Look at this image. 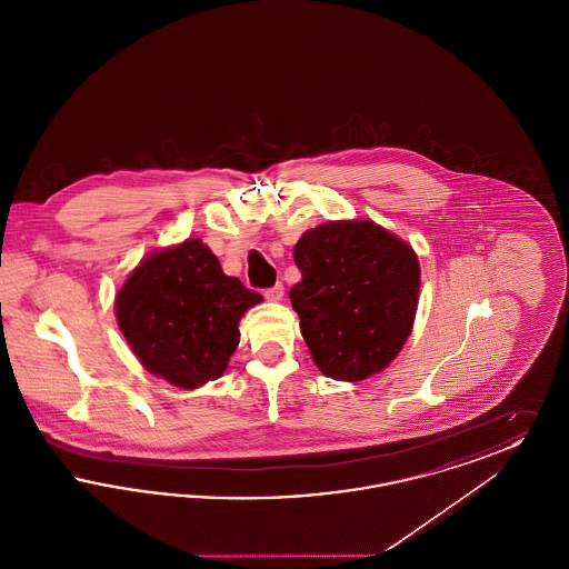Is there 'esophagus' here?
I'll use <instances>...</instances> for the list:
<instances>
[{"mask_svg": "<svg viewBox=\"0 0 569 569\" xmlns=\"http://www.w3.org/2000/svg\"><path fill=\"white\" fill-rule=\"evenodd\" d=\"M264 297H267V300H272V302L281 300V298H283V286H281V283H274L272 288H267V290H264Z\"/></svg>", "mask_w": 569, "mask_h": 569, "instance_id": "esophagus-1", "label": "esophagus"}]
</instances>
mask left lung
<instances>
[{
  "label": "left lung",
  "instance_id": "1",
  "mask_svg": "<svg viewBox=\"0 0 569 569\" xmlns=\"http://www.w3.org/2000/svg\"><path fill=\"white\" fill-rule=\"evenodd\" d=\"M295 262L290 300L320 371L360 381L390 365L418 307L413 249L373 221H330L300 237Z\"/></svg>",
  "mask_w": 569,
  "mask_h": 569
}]
</instances>
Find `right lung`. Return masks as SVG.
<instances>
[{
	"instance_id": "1",
	"label": "right lung",
	"mask_w": 569,
	"mask_h": 569,
	"mask_svg": "<svg viewBox=\"0 0 569 569\" xmlns=\"http://www.w3.org/2000/svg\"><path fill=\"white\" fill-rule=\"evenodd\" d=\"M262 297L221 271L198 239L149 256L117 295V322L138 360L179 388L217 379L239 346V320Z\"/></svg>"
}]
</instances>
